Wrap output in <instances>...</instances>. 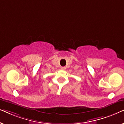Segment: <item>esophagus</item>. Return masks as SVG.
Segmentation results:
<instances>
[{
  "instance_id": "1",
  "label": "esophagus",
  "mask_w": 124,
  "mask_h": 124,
  "mask_svg": "<svg viewBox=\"0 0 124 124\" xmlns=\"http://www.w3.org/2000/svg\"><path fill=\"white\" fill-rule=\"evenodd\" d=\"M61 69H62V70H65V69H66V67H62V68H61Z\"/></svg>"
}]
</instances>
